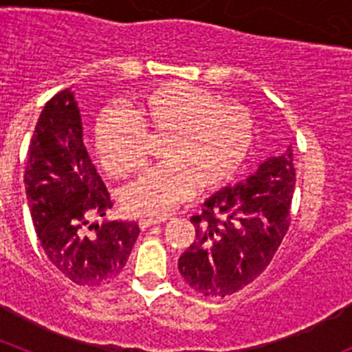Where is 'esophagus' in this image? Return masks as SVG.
Listing matches in <instances>:
<instances>
[{
    "mask_svg": "<svg viewBox=\"0 0 352 352\" xmlns=\"http://www.w3.org/2000/svg\"><path fill=\"white\" fill-rule=\"evenodd\" d=\"M160 222H164V219H151V217H142V219H139V227H141V229H146V227L155 226V223H160Z\"/></svg>",
    "mask_w": 352,
    "mask_h": 352,
    "instance_id": "1",
    "label": "esophagus"
}]
</instances>
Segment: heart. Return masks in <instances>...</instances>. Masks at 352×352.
I'll return each instance as SVG.
<instances>
[{"label":"heart","instance_id":"heart-1","mask_svg":"<svg viewBox=\"0 0 352 352\" xmlns=\"http://www.w3.org/2000/svg\"><path fill=\"white\" fill-rule=\"evenodd\" d=\"M130 113L109 109L96 125V153L111 176H126L144 162L146 134L166 135L164 166L148 169L121 192L132 214L164 217L195 186L214 188L238 173L250 153L254 118L243 105L217 102L206 89L167 82L146 93Z\"/></svg>","mask_w":352,"mask_h":352}]
</instances>
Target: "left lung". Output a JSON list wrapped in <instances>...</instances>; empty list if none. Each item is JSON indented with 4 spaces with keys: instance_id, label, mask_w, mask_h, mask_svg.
I'll list each match as a JSON object with an SVG mask.
<instances>
[{
    "instance_id": "left-lung-1",
    "label": "left lung",
    "mask_w": 352,
    "mask_h": 352,
    "mask_svg": "<svg viewBox=\"0 0 352 352\" xmlns=\"http://www.w3.org/2000/svg\"><path fill=\"white\" fill-rule=\"evenodd\" d=\"M296 185L292 148L270 157L245 182L226 186L190 222L195 239L178 259L185 282L203 296H227L261 275L289 229Z\"/></svg>"
}]
</instances>
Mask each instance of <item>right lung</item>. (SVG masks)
I'll use <instances>...</instances> for the list:
<instances>
[{
    "label": "right lung",
    "instance_id": "right-lung-1",
    "mask_svg": "<svg viewBox=\"0 0 352 352\" xmlns=\"http://www.w3.org/2000/svg\"><path fill=\"white\" fill-rule=\"evenodd\" d=\"M82 118L70 88L45 104L28 149V204L45 256L68 280L98 287L114 280L129 261L139 226L129 220L91 223L111 208L82 138Z\"/></svg>",
    "mask_w": 352,
    "mask_h": 352
}]
</instances>
